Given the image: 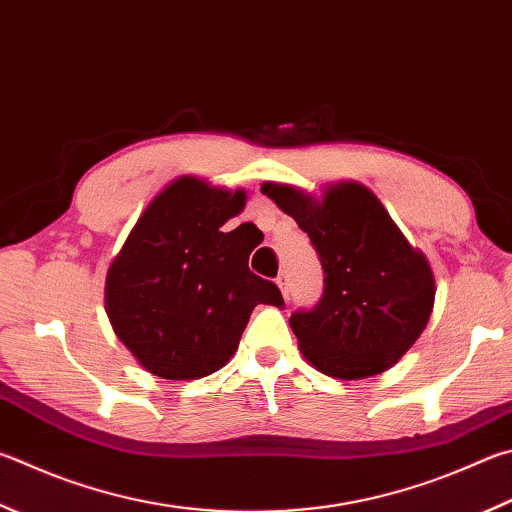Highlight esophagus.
<instances>
[{
  "instance_id": "obj_1",
  "label": "esophagus",
  "mask_w": 512,
  "mask_h": 512,
  "mask_svg": "<svg viewBox=\"0 0 512 512\" xmlns=\"http://www.w3.org/2000/svg\"><path fill=\"white\" fill-rule=\"evenodd\" d=\"M277 286H280V291H282V295L286 297L288 295V277L284 275V273H280V275H277Z\"/></svg>"
}]
</instances>
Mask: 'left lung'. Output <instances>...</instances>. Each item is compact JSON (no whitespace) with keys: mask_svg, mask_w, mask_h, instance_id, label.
I'll use <instances>...</instances> for the list:
<instances>
[{"mask_svg":"<svg viewBox=\"0 0 512 512\" xmlns=\"http://www.w3.org/2000/svg\"><path fill=\"white\" fill-rule=\"evenodd\" d=\"M262 194L297 221L320 255L324 295L293 313L291 329L306 362L340 380L383 374L430 322L432 266L358 181H333L320 194L264 181Z\"/></svg>","mask_w":512,"mask_h":512,"instance_id":"1","label":"left lung"}]
</instances>
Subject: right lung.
<instances>
[{
	"mask_svg": "<svg viewBox=\"0 0 512 512\" xmlns=\"http://www.w3.org/2000/svg\"><path fill=\"white\" fill-rule=\"evenodd\" d=\"M194 174L147 203L111 259L105 311L138 365L165 380H197L235 356L257 304H284L280 288L248 268L253 241L224 226L246 208Z\"/></svg>",
	"mask_w": 512,
	"mask_h": 512,
	"instance_id": "right-lung-1",
	"label": "right lung"
}]
</instances>
